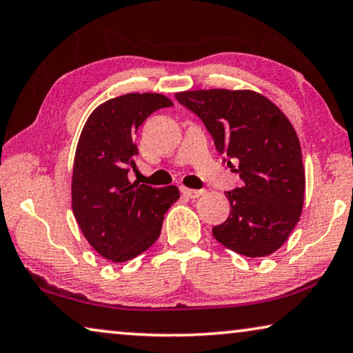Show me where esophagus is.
<instances>
[{
    "label": "esophagus",
    "instance_id": "obj_1",
    "mask_svg": "<svg viewBox=\"0 0 353 353\" xmlns=\"http://www.w3.org/2000/svg\"><path fill=\"white\" fill-rule=\"evenodd\" d=\"M181 192L185 194V196H186V197H189V199H197V197L203 196V194H205L207 191H205V189H189V188H181Z\"/></svg>",
    "mask_w": 353,
    "mask_h": 353
}]
</instances>
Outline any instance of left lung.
<instances>
[{
    "instance_id": "left-lung-1",
    "label": "left lung",
    "mask_w": 353,
    "mask_h": 353,
    "mask_svg": "<svg viewBox=\"0 0 353 353\" xmlns=\"http://www.w3.org/2000/svg\"><path fill=\"white\" fill-rule=\"evenodd\" d=\"M175 97L201 117L216 151L226 156L223 161L242 180L224 192L231 213L212 229L213 237L248 258L274 253L298 224L305 191L301 145L288 117L253 90H186Z\"/></svg>"
}]
</instances>
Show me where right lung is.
<instances>
[{"label": "right lung", "mask_w": 353, "mask_h": 353, "mask_svg": "<svg viewBox=\"0 0 353 353\" xmlns=\"http://www.w3.org/2000/svg\"><path fill=\"white\" fill-rule=\"evenodd\" d=\"M161 94H125L92 111L76 148L71 205L88 242L100 256L124 263L161 236L164 214L180 199L176 186L130 183L139 154L135 134L146 117L172 106Z\"/></svg>", "instance_id": "1"}]
</instances>
